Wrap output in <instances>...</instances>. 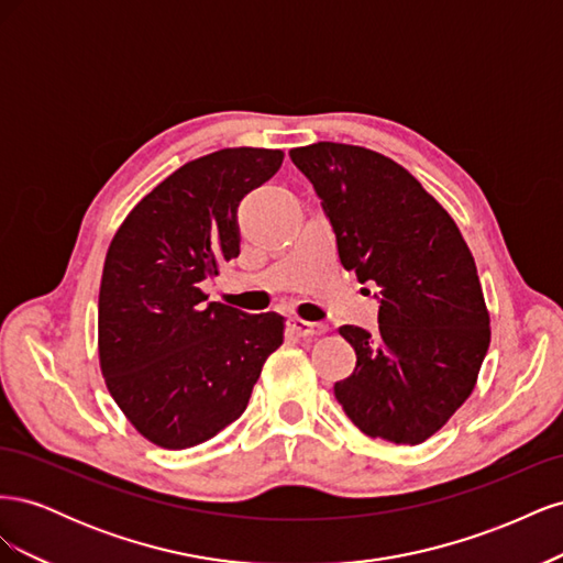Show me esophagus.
<instances>
[{
  "mask_svg": "<svg viewBox=\"0 0 563 563\" xmlns=\"http://www.w3.org/2000/svg\"><path fill=\"white\" fill-rule=\"evenodd\" d=\"M288 329H291V331H294L296 335H300V338H317V335H321L323 331H327V327H323V323L305 321V319H300V317L288 319Z\"/></svg>",
  "mask_w": 563,
  "mask_h": 563,
  "instance_id": "34e87169",
  "label": "esophagus"
}]
</instances>
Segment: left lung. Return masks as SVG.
I'll use <instances>...</instances> for the list:
<instances>
[{"label":"left lung","mask_w":563,"mask_h":563,"mask_svg":"<svg viewBox=\"0 0 563 563\" xmlns=\"http://www.w3.org/2000/svg\"><path fill=\"white\" fill-rule=\"evenodd\" d=\"M321 199L338 255L378 284V333L343 327L356 352L335 399L368 437L422 444L472 395L490 343L472 253L428 190L378 152L314 143L288 152Z\"/></svg>","instance_id":"1"}]
</instances>
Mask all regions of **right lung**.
Wrapping results in <instances>:
<instances>
[{"mask_svg":"<svg viewBox=\"0 0 563 563\" xmlns=\"http://www.w3.org/2000/svg\"><path fill=\"white\" fill-rule=\"evenodd\" d=\"M282 150L228 147L187 162L126 216L106 255L98 356L112 399L162 449H190L244 413L284 317L209 302L201 284L240 255V201Z\"/></svg>","mask_w":563,"mask_h":563,"instance_id":"right-lung-1","label":"right lung"}]
</instances>
